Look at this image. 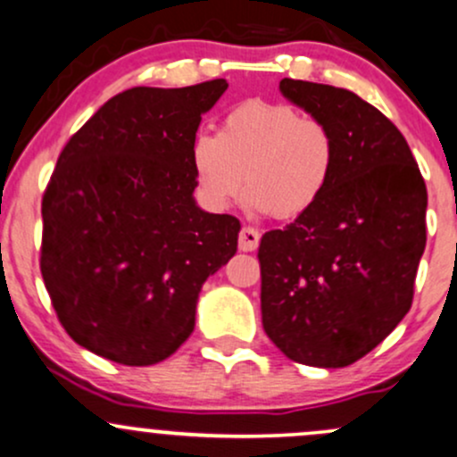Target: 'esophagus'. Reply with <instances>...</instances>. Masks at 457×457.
<instances>
[{
	"label": "esophagus",
	"instance_id": "esophagus-1",
	"mask_svg": "<svg viewBox=\"0 0 457 457\" xmlns=\"http://www.w3.org/2000/svg\"><path fill=\"white\" fill-rule=\"evenodd\" d=\"M259 239H262V233H259L257 228L244 227L242 230H239V250L250 253V250H254L259 246Z\"/></svg>",
	"mask_w": 457,
	"mask_h": 457
}]
</instances>
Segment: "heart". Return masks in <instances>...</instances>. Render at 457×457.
Instances as JSON below:
<instances>
[{
  "label": "heart",
  "mask_w": 457,
  "mask_h": 457,
  "mask_svg": "<svg viewBox=\"0 0 457 457\" xmlns=\"http://www.w3.org/2000/svg\"><path fill=\"white\" fill-rule=\"evenodd\" d=\"M336 156L325 121L289 104L248 100L224 115L218 135L195 137L191 168L211 207H227L246 185L254 209L294 220L322 198Z\"/></svg>",
  "instance_id": "heart-1"
}]
</instances>
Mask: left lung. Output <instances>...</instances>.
Instances as JSON below:
<instances>
[{"mask_svg": "<svg viewBox=\"0 0 457 457\" xmlns=\"http://www.w3.org/2000/svg\"><path fill=\"white\" fill-rule=\"evenodd\" d=\"M281 91L331 129L337 156L316 207L262 237V322L289 360L342 368L410 312L427 187L405 137L360 96L292 78Z\"/></svg>", "mask_w": 457, "mask_h": 457, "instance_id": "obj_1", "label": "left lung"}]
</instances>
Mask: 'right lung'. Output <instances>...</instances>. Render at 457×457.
Wrapping results in <instances>:
<instances>
[{"label":"right lung","instance_id":"right-lung-1","mask_svg":"<svg viewBox=\"0 0 457 457\" xmlns=\"http://www.w3.org/2000/svg\"><path fill=\"white\" fill-rule=\"evenodd\" d=\"M227 87L117 93L58 156L41 203V274L58 322L96 355L168 360L194 331L203 283L237 250L239 220L191 195L195 130Z\"/></svg>","mask_w":457,"mask_h":457}]
</instances>
